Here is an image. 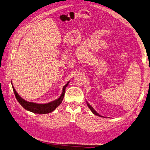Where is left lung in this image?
Segmentation results:
<instances>
[{
    "mask_svg": "<svg viewBox=\"0 0 150 150\" xmlns=\"http://www.w3.org/2000/svg\"><path fill=\"white\" fill-rule=\"evenodd\" d=\"M87 106H88V107H89V108H90V110L92 111V112H93L94 115H98V116H99V117H102L101 115H100L99 114H98L96 112V111L93 109V107H92L91 105H89V104H88V103H87Z\"/></svg>",
    "mask_w": 150,
    "mask_h": 150,
    "instance_id": "left-lung-1",
    "label": "left lung"
}]
</instances>
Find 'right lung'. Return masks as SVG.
I'll return each instance as SVG.
<instances>
[{
	"label": "right lung",
	"instance_id": "add662e5",
	"mask_svg": "<svg viewBox=\"0 0 150 150\" xmlns=\"http://www.w3.org/2000/svg\"><path fill=\"white\" fill-rule=\"evenodd\" d=\"M68 83L69 82L63 87L62 94H61V96L58 99L49 103H46V104H37V103H35L26 101L24 100L23 99H22L20 96L18 95V94L16 93V91H15L13 86V89L18 101L20 103V104L25 109L35 113L46 114L52 112V111L54 110L57 107L61 104L64 98L65 89H66V87H67Z\"/></svg>",
	"mask_w": 150,
	"mask_h": 150
}]
</instances>
